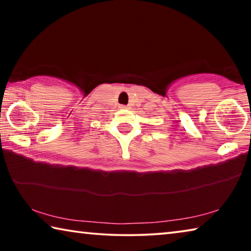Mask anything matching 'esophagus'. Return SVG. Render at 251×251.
<instances>
[{
  "instance_id": "obj_1",
  "label": "esophagus",
  "mask_w": 251,
  "mask_h": 251,
  "mask_svg": "<svg viewBox=\"0 0 251 251\" xmlns=\"http://www.w3.org/2000/svg\"><path fill=\"white\" fill-rule=\"evenodd\" d=\"M120 108H121V109H126V108H128V107H127L126 105H121Z\"/></svg>"
}]
</instances>
